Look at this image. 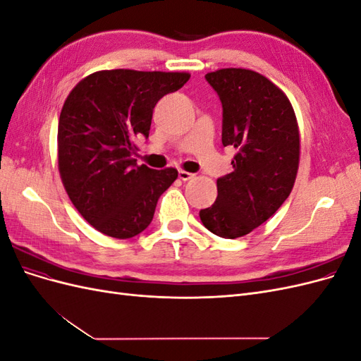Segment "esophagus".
Instances as JSON below:
<instances>
[{
    "mask_svg": "<svg viewBox=\"0 0 361 361\" xmlns=\"http://www.w3.org/2000/svg\"><path fill=\"white\" fill-rule=\"evenodd\" d=\"M178 176H179V179H180V180H190V179H192V178H194V174H192V173H190V171L179 170Z\"/></svg>",
    "mask_w": 361,
    "mask_h": 361,
    "instance_id": "obj_1",
    "label": "esophagus"
}]
</instances>
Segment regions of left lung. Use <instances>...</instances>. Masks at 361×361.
Wrapping results in <instances>:
<instances>
[{
  "mask_svg": "<svg viewBox=\"0 0 361 361\" xmlns=\"http://www.w3.org/2000/svg\"><path fill=\"white\" fill-rule=\"evenodd\" d=\"M204 78L223 105V146L236 155L233 171L216 179V200L200 211V220L214 235L235 239L289 197L300 162L298 123L288 96L264 75L228 68Z\"/></svg>",
  "mask_w": 361,
  "mask_h": 361,
  "instance_id": "left-lung-1",
  "label": "left lung"
}]
</instances>
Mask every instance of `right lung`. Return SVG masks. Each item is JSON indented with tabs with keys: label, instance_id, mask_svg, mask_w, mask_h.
Listing matches in <instances>:
<instances>
[{
	"label": "right lung",
	"instance_id": "obj_1",
	"mask_svg": "<svg viewBox=\"0 0 361 361\" xmlns=\"http://www.w3.org/2000/svg\"><path fill=\"white\" fill-rule=\"evenodd\" d=\"M187 72L99 71L64 101L59 120V171L71 202L101 233L128 239L150 224L176 169L137 166L135 140L149 137L164 94L179 90Z\"/></svg>",
	"mask_w": 361,
	"mask_h": 361
}]
</instances>
